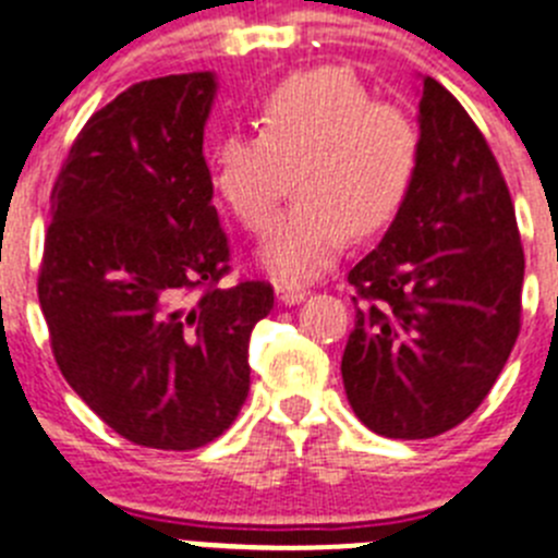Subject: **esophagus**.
I'll use <instances>...</instances> for the list:
<instances>
[{
	"instance_id": "1",
	"label": "esophagus",
	"mask_w": 558,
	"mask_h": 558,
	"mask_svg": "<svg viewBox=\"0 0 558 558\" xmlns=\"http://www.w3.org/2000/svg\"><path fill=\"white\" fill-rule=\"evenodd\" d=\"M275 298L283 305H298L308 298V291L298 283H275Z\"/></svg>"
}]
</instances>
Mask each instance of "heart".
Returning <instances> with one entry per match:
<instances>
[{
    "label": "heart",
    "instance_id": "obj_1",
    "mask_svg": "<svg viewBox=\"0 0 558 558\" xmlns=\"http://www.w3.org/2000/svg\"><path fill=\"white\" fill-rule=\"evenodd\" d=\"M260 133H228L210 153V189L250 233L269 228L291 172L298 194L260 250L283 280L316 278L403 210L420 135L403 110L373 102L353 72L314 66L280 80L258 105Z\"/></svg>",
    "mask_w": 558,
    "mask_h": 558
}]
</instances>
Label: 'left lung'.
<instances>
[{
  "label": "left lung",
  "instance_id": "1",
  "mask_svg": "<svg viewBox=\"0 0 558 558\" xmlns=\"http://www.w3.org/2000/svg\"><path fill=\"white\" fill-rule=\"evenodd\" d=\"M420 167L398 219L350 269L355 328L341 380L389 439H430L473 414L520 333L523 244L489 144L459 99L423 77Z\"/></svg>",
  "mask_w": 558,
  "mask_h": 558
}]
</instances>
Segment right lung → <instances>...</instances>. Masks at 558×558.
<instances>
[{
	"label": "right lung",
	"mask_w": 558,
	"mask_h": 558,
	"mask_svg": "<svg viewBox=\"0 0 558 558\" xmlns=\"http://www.w3.org/2000/svg\"><path fill=\"white\" fill-rule=\"evenodd\" d=\"M210 72L130 85L74 138L52 189L38 303L60 373L133 445L203 448L250 391L272 286L230 272L203 133Z\"/></svg>",
	"instance_id": "right-lung-1"
}]
</instances>
